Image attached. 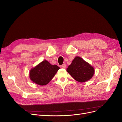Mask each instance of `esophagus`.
I'll use <instances>...</instances> for the list:
<instances>
[{"instance_id":"obj_1","label":"esophagus","mask_w":122,"mask_h":122,"mask_svg":"<svg viewBox=\"0 0 122 122\" xmlns=\"http://www.w3.org/2000/svg\"><path fill=\"white\" fill-rule=\"evenodd\" d=\"M61 67H62V68H66V64L64 63L63 64H62Z\"/></svg>"}]
</instances>
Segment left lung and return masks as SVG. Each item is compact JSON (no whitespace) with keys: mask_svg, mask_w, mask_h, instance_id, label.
<instances>
[{"mask_svg":"<svg viewBox=\"0 0 122 122\" xmlns=\"http://www.w3.org/2000/svg\"><path fill=\"white\" fill-rule=\"evenodd\" d=\"M73 78L79 82L91 79L94 74V68L79 57H76L66 69Z\"/></svg>","mask_w":122,"mask_h":122,"instance_id":"obj_1","label":"left lung"}]
</instances>
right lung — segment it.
I'll list each match as a JSON object with an SVG mask.
<instances>
[{"label":"right lung","instance_id":"add662e5","mask_svg":"<svg viewBox=\"0 0 122 122\" xmlns=\"http://www.w3.org/2000/svg\"><path fill=\"white\" fill-rule=\"evenodd\" d=\"M60 67L56 65H51L47 60H44L29 72L31 80L37 85L45 86L48 84Z\"/></svg>","mask_w":122,"mask_h":122}]
</instances>
